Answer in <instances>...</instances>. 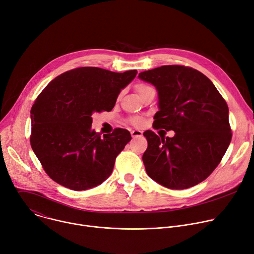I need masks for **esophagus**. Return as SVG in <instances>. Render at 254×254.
I'll use <instances>...</instances> for the list:
<instances>
[{
	"mask_svg": "<svg viewBox=\"0 0 254 254\" xmlns=\"http://www.w3.org/2000/svg\"><path fill=\"white\" fill-rule=\"evenodd\" d=\"M142 135V132L139 131V130H133L131 131V136L132 137H138V136H141Z\"/></svg>",
	"mask_w": 254,
	"mask_h": 254,
	"instance_id": "esophagus-1",
	"label": "esophagus"
}]
</instances>
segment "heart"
Wrapping results in <instances>:
<instances>
[{
	"label": "heart",
	"mask_w": 254,
	"mask_h": 254,
	"mask_svg": "<svg viewBox=\"0 0 254 254\" xmlns=\"http://www.w3.org/2000/svg\"><path fill=\"white\" fill-rule=\"evenodd\" d=\"M148 87H150V86H148V85H146V84H138L137 85V91H138V93L139 92H141L142 90H144V89H146V88H148ZM132 123L134 124V125H136V126H141L142 124H143V121H142V119H140V118H133L132 119Z\"/></svg>",
	"instance_id": "1"
}]
</instances>
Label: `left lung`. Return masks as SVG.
Instances as JSON below:
<instances>
[{"mask_svg": "<svg viewBox=\"0 0 254 254\" xmlns=\"http://www.w3.org/2000/svg\"><path fill=\"white\" fill-rule=\"evenodd\" d=\"M158 91L154 128L173 130V137L143 133L142 161L148 176L170 189H186L205 180L218 167L231 142L227 103L201 72L169 65L139 73Z\"/></svg>", "mask_w": 254, "mask_h": 254, "instance_id": "obj_1", "label": "left lung"}]
</instances>
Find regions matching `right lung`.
<instances>
[{"instance_id": "1", "label": "right lung", "mask_w": 254, "mask_h": 254, "mask_svg": "<svg viewBox=\"0 0 254 254\" xmlns=\"http://www.w3.org/2000/svg\"><path fill=\"white\" fill-rule=\"evenodd\" d=\"M136 74V70L76 68L57 76L37 96L30 111V144L55 182L81 191L110 177L131 135L118 128L103 137L91 130V116L111 111Z\"/></svg>"}]
</instances>
